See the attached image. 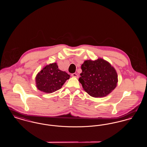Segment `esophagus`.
<instances>
[{
	"label": "esophagus",
	"instance_id": "esophagus-1",
	"mask_svg": "<svg viewBox=\"0 0 147 147\" xmlns=\"http://www.w3.org/2000/svg\"><path fill=\"white\" fill-rule=\"evenodd\" d=\"M71 76L73 77H76V78H78V75L77 74V73H72L71 74Z\"/></svg>",
	"mask_w": 147,
	"mask_h": 147
}]
</instances>
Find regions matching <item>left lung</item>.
<instances>
[{
  "instance_id": "left-lung-1",
  "label": "left lung",
  "mask_w": 147,
  "mask_h": 147,
  "mask_svg": "<svg viewBox=\"0 0 147 147\" xmlns=\"http://www.w3.org/2000/svg\"><path fill=\"white\" fill-rule=\"evenodd\" d=\"M79 81L84 90L94 98H101L109 94L117 86L116 71L108 62L102 58L85 61Z\"/></svg>"
}]
</instances>
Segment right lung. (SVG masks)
I'll return each instance as SVG.
<instances>
[{"mask_svg": "<svg viewBox=\"0 0 147 147\" xmlns=\"http://www.w3.org/2000/svg\"><path fill=\"white\" fill-rule=\"evenodd\" d=\"M70 76L58 69L56 63L45 67L36 77V84L38 90L52 93L60 89Z\"/></svg>", "mask_w": 147, "mask_h": 147, "instance_id": "obj_1", "label": "right lung"}]
</instances>
